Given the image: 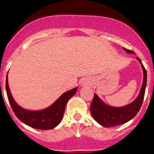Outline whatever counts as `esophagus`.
<instances>
[{
    "instance_id": "obj_1",
    "label": "esophagus",
    "mask_w": 154,
    "mask_h": 154,
    "mask_svg": "<svg viewBox=\"0 0 154 154\" xmlns=\"http://www.w3.org/2000/svg\"><path fill=\"white\" fill-rule=\"evenodd\" d=\"M92 83V80L91 79L85 78L82 80L81 82V86H90Z\"/></svg>"
}]
</instances>
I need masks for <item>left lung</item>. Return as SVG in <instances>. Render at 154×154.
I'll list each match as a JSON object with an SVG mask.
<instances>
[{
  "label": "left lung",
  "instance_id": "obj_1",
  "mask_svg": "<svg viewBox=\"0 0 154 154\" xmlns=\"http://www.w3.org/2000/svg\"><path fill=\"white\" fill-rule=\"evenodd\" d=\"M128 54H135L133 51L123 48ZM143 70V82L139 95L132 103L121 107L112 106L105 103L97 94H94V98L90 106V111L94 120L105 127L123 125L133 119L142 106L147 85V72L139 57H136Z\"/></svg>",
  "mask_w": 154,
  "mask_h": 154
}]
</instances>
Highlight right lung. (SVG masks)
Listing matches in <instances>:
<instances>
[{
  "mask_svg": "<svg viewBox=\"0 0 154 154\" xmlns=\"http://www.w3.org/2000/svg\"><path fill=\"white\" fill-rule=\"evenodd\" d=\"M6 90L10 106L16 117L26 125L38 130H51L61 122L68 100L76 94L77 87L63 93L53 104L41 110H29L22 108L15 102L6 80Z\"/></svg>",
  "mask_w": 154,
  "mask_h": 154,
  "instance_id": "add662e5",
  "label": "right lung"
}]
</instances>
